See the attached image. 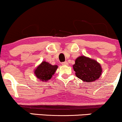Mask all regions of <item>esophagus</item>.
<instances>
[{"mask_svg": "<svg viewBox=\"0 0 122 122\" xmlns=\"http://www.w3.org/2000/svg\"><path fill=\"white\" fill-rule=\"evenodd\" d=\"M68 64V63L67 61H65V62H62V65H63V66H67Z\"/></svg>", "mask_w": 122, "mask_h": 122, "instance_id": "esophagus-1", "label": "esophagus"}]
</instances>
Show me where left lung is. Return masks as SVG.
I'll return each mask as SVG.
<instances>
[{
    "mask_svg": "<svg viewBox=\"0 0 122 122\" xmlns=\"http://www.w3.org/2000/svg\"><path fill=\"white\" fill-rule=\"evenodd\" d=\"M74 70L78 78L86 82H93L100 77L102 69L96 60L84 56L77 58L73 65Z\"/></svg>",
    "mask_w": 122,
    "mask_h": 122,
    "instance_id": "left-lung-1",
    "label": "left lung"
}]
</instances>
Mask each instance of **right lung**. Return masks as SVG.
<instances>
[{"instance_id":"right-lung-1","label":"right lung","mask_w":122,"mask_h":122,"mask_svg":"<svg viewBox=\"0 0 122 122\" xmlns=\"http://www.w3.org/2000/svg\"><path fill=\"white\" fill-rule=\"evenodd\" d=\"M57 68V66H52L48 62L43 61L35 70V74L40 80L47 81L54 74Z\"/></svg>"}]
</instances>
